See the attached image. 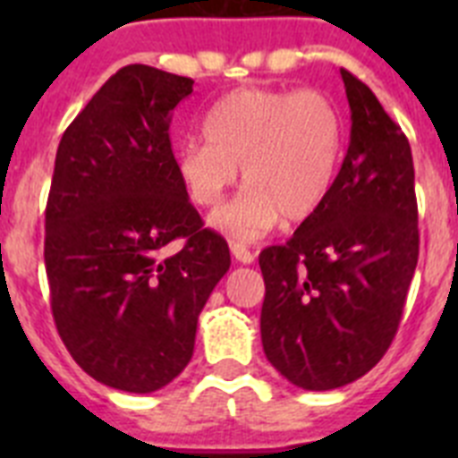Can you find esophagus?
Wrapping results in <instances>:
<instances>
[{"instance_id":"esophagus-1","label":"esophagus","mask_w":458,"mask_h":458,"mask_svg":"<svg viewBox=\"0 0 458 458\" xmlns=\"http://www.w3.org/2000/svg\"><path fill=\"white\" fill-rule=\"evenodd\" d=\"M229 250H232V254H233V259H236V261H241V264H252L254 261V254L250 252L248 248H245V245H242V242H232V245H229Z\"/></svg>"}]
</instances>
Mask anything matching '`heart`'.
Instances as JSON below:
<instances>
[{
  "label": "heart",
  "instance_id": "b5f03b06",
  "mask_svg": "<svg viewBox=\"0 0 458 458\" xmlns=\"http://www.w3.org/2000/svg\"><path fill=\"white\" fill-rule=\"evenodd\" d=\"M204 132L181 144L176 174L194 206L213 208L241 169V197L210 217L220 232L252 241L279 217L310 220L333 192L344 123L323 91L238 89L210 109Z\"/></svg>",
  "mask_w": 458,
  "mask_h": 458
}]
</instances>
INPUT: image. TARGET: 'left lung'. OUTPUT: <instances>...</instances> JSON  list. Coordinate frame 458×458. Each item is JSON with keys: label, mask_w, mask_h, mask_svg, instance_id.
I'll list each match as a JSON object with an SVG mask.
<instances>
[{"label": "left lung", "mask_w": 458, "mask_h": 458, "mask_svg": "<svg viewBox=\"0 0 458 458\" xmlns=\"http://www.w3.org/2000/svg\"><path fill=\"white\" fill-rule=\"evenodd\" d=\"M342 72L351 141L326 204L259 254L261 342L302 390H335L390 349L420 254L411 144L365 82Z\"/></svg>", "instance_id": "left-lung-1"}]
</instances>
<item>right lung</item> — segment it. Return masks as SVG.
Instances as JSON below:
<instances>
[{"instance_id":"obj_1","label":"right lung","mask_w":458,"mask_h":458,"mask_svg":"<svg viewBox=\"0 0 458 458\" xmlns=\"http://www.w3.org/2000/svg\"><path fill=\"white\" fill-rule=\"evenodd\" d=\"M192 80L123 66L64 132L46 208L59 337L103 386L147 394L188 367L197 321L232 266L176 174L174 107ZM179 237L184 248L166 254Z\"/></svg>"}]
</instances>
